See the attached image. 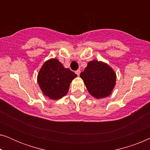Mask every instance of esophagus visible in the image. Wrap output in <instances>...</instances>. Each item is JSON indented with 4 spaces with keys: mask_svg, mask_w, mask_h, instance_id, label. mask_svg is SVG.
Returning <instances> with one entry per match:
<instances>
[{
    "mask_svg": "<svg viewBox=\"0 0 150 150\" xmlns=\"http://www.w3.org/2000/svg\"><path fill=\"white\" fill-rule=\"evenodd\" d=\"M75 72L77 74V76H79L80 74H81V70H80V69H78V70H76V71H75Z\"/></svg>",
    "mask_w": 150,
    "mask_h": 150,
    "instance_id": "obj_1",
    "label": "esophagus"
}]
</instances>
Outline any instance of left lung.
Segmentation results:
<instances>
[{"mask_svg":"<svg viewBox=\"0 0 150 150\" xmlns=\"http://www.w3.org/2000/svg\"><path fill=\"white\" fill-rule=\"evenodd\" d=\"M80 76L89 93L97 99L108 97L115 86V72L109 65L102 61H90Z\"/></svg>","mask_w":150,"mask_h":150,"instance_id":"left-lung-1","label":"left lung"}]
</instances>
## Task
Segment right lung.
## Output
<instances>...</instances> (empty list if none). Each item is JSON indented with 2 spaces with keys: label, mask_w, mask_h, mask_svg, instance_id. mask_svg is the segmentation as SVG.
Segmentation results:
<instances>
[{
  "label": "right lung",
  "mask_w": 150,
  "mask_h": 150,
  "mask_svg": "<svg viewBox=\"0 0 150 150\" xmlns=\"http://www.w3.org/2000/svg\"><path fill=\"white\" fill-rule=\"evenodd\" d=\"M77 76L68 68H65L58 59H51L41 67L38 82L43 93L52 100H59L66 95L69 84Z\"/></svg>",
  "instance_id": "right-lung-1"
}]
</instances>
